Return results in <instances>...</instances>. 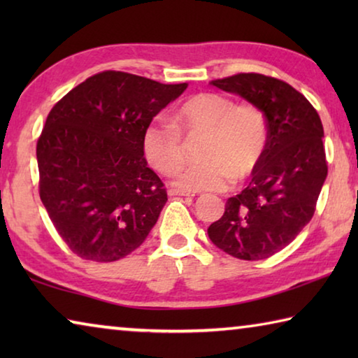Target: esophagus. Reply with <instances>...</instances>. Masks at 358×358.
I'll use <instances>...</instances> for the list:
<instances>
[{
  "mask_svg": "<svg viewBox=\"0 0 358 358\" xmlns=\"http://www.w3.org/2000/svg\"><path fill=\"white\" fill-rule=\"evenodd\" d=\"M169 196H186V197H192L194 194H192V192H187V191L175 189V187H172V189H169Z\"/></svg>",
  "mask_w": 358,
  "mask_h": 358,
  "instance_id": "esophagus-1",
  "label": "esophagus"
}]
</instances>
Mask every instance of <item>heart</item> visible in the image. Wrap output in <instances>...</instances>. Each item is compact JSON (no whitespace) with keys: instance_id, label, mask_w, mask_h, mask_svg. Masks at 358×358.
Instances as JSON below:
<instances>
[{"instance_id":"obj_1","label":"heart","mask_w":358,"mask_h":358,"mask_svg":"<svg viewBox=\"0 0 358 358\" xmlns=\"http://www.w3.org/2000/svg\"><path fill=\"white\" fill-rule=\"evenodd\" d=\"M175 124L153 121L143 131L145 157L157 172L173 177L185 162L183 134L205 136L201 164L186 167L177 185L187 192L224 191L234 180H245L262 161L268 143L262 108L235 102L222 93H199L175 112Z\"/></svg>"}]
</instances>
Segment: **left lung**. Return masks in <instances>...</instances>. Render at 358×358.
Masks as SVG:
<instances>
[{"label":"left lung","instance_id":"1","mask_svg":"<svg viewBox=\"0 0 358 358\" xmlns=\"http://www.w3.org/2000/svg\"><path fill=\"white\" fill-rule=\"evenodd\" d=\"M210 85L262 108L268 143L243 191L208 227L213 243L241 260L273 256L311 221L327 177L324 128L316 108L280 78L240 72Z\"/></svg>","mask_w":358,"mask_h":358}]
</instances>
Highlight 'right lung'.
I'll return each instance as SVG.
<instances>
[{
  "label": "right lung",
  "instance_id": "obj_1",
  "mask_svg": "<svg viewBox=\"0 0 358 358\" xmlns=\"http://www.w3.org/2000/svg\"><path fill=\"white\" fill-rule=\"evenodd\" d=\"M186 87L104 71L47 115L36 145L39 196L78 257L113 262L148 237L167 191L143 156V131Z\"/></svg>",
  "mask_w": 358,
  "mask_h": 358
}]
</instances>
